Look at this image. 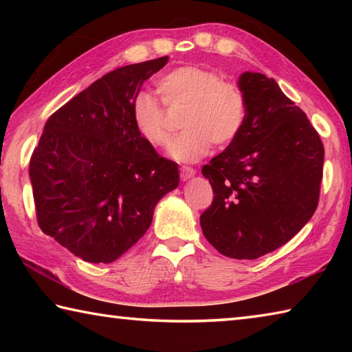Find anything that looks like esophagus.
<instances>
[{"instance_id": "obj_1", "label": "esophagus", "mask_w": 352, "mask_h": 352, "mask_svg": "<svg viewBox=\"0 0 352 352\" xmlns=\"http://www.w3.org/2000/svg\"><path fill=\"white\" fill-rule=\"evenodd\" d=\"M194 175H195V169H192V168H186V166H183V168L180 169V177L183 182L189 180V178H192Z\"/></svg>"}]
</instances>
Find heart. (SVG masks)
I'll use <instances>...</instances> for the list:
<instances>
[{
    "label": "heart",
    "instance_id": "heart-1",
    "mask_svg": "<svg viewBox=\"0 0 352 352\" xmlns=\"http://www.w3.org/2000/svg\"><path fill=\"white\" fill-rule=\"evenodd\" d=\"M168 107H182L183 132L172 140L170 157L180 163H194L210 152L211 144L225 147L241 135L247 122L245 94L219 73L195 65H184L158 80ZM136 132L148 146L163 147L169 141L166 111L153 94L140 91L130 105Z\"/></svg>",
    "mask_w": 352,
    "mask_h": 352
}]
</instances>
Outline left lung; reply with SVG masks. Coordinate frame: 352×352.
<instances>
[{
    "instance_id": "1",
    "label": "left lung",
    "mask_w": 352,
    "mask_h": 352,
    "mask_svg": "<svg viewBox=\"0 0 352 352\" xmlns=\"http://www.w3.org/2000/svg\"><path fill=\"white\" fill-rule=\"evenodd\" d=\"M237 85L247 99V122L201 168L214 199L200 226L219 253L258 259L289 242L314 216L324 147L275 79L247 71Z\"/></svg>"
}]
</instances>
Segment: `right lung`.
Wrapping results in <instances>:
<instances>
[{"label":"right lung","mask_w":352,"mask_h":352,"mask_svg":"<svg viewBox=\"0 0 352 352\" xmlns=\"http://www.w3.org/2000/svg\"><path fill=\"white\" fill-rule=\"evenodd\" d=\"M169 57L110 71L52 113L29 163L38 226L77 258L109 264L132 248L180 183L141 138L130 105Z\"/></svg>","instance_id":"obj_1"}]
</instances>
